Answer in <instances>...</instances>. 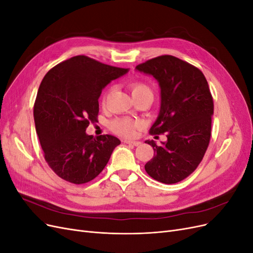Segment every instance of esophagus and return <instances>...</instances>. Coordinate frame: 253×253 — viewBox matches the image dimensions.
<instances>
[{"mask_svg":"<svg viewBox=\"0 0 253 253\" xmlns=\"http://www.w3.org/2000/svg\"><path fill=\"white\" fill-rule=\"evenodd\" d=\"M125 143H127V144H133L135 145V147H138V145L141 144L140 141H137V140H131V139H126L125 140Z\"/></svg>","mask_w":253,"mask_h":253,"instance_id":"34e87169","label":"esophagus"}]
</instances>
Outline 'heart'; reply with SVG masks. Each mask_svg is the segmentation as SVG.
<instances>
[{
    "instance_id": "obj_1",
    "label": "heart",
    "mask_w": 253,
    "mask_h": 253,
    "mask_svg": "<svg viewBox=\"0 0 253 253\" xmlns=\"http://www.w3.org/2000/svg\"><path fill=\"white\" fill-rule=\"evenodd\" d=\"M131 91H132V96L136 94H140V93H150L152 94L151 88L142 82H135L132 83L131 85ZM139 126V122L131 120L128 118H117L111 122V127L113 131L119 134L121 136L125 137H131L135 134L136 128Z\"/></svg>"
}]
</instances>
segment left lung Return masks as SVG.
<instances>
[{
  "instance_id": "1",
  "label": "left lung",
  "mask_w": 253,
  "mask_h": 253,
  "mask_svg": "<svg viewBox=\"0 0 253 253\" xmlns=\"http://www.w3.org/2000/svg\"><path fill=\"white\" fill-rule=\"evenodd\" d=\"M154 77L160 87V110L150 128L153 135H167L145 164L147 173L160 182L176 183L193 173L209 145L213 99L204 74L178 58L165 55L136 66Z\"/></svg>"
}]
</instances>
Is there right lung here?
I'll return each mask as SVG.
<instances>
[{
  "label": "right lung",
  "instance_id": "add662e5",
  "mask_svg": "<svg viewBox=\"0 0 253 253\" xmlns=\"http://www.w3.org/2000/svg\"><path fill=\"white\" fill-rule=\"evenodd\" d=\"M127 72L128 68L76 56L45 75L34 118L45 160L59 177L76 185L85 183L109 163L120 140L112 135L94 138L85 131L89 122L97 121L102 89Z\"/></svg>",
  "mask_w": 253,
  "mask_h": 253
}]
</instances>
